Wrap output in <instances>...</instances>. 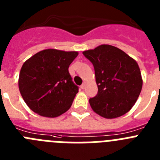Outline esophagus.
Segmentation results:
<instances>
[{
	"instance_id": "34e87169",
	"label": "esophagus",
	"mask_w": 160,
	"mask_h": 160,
	"mask_svg": "<svg viewBox=\"0 0 160 160\" xmlns=\"http://www.w3.org/2000/svg\"><path fill=\"white\" fill-rule=\"evenodd\" d=\"M86 86H87V83L83 82L82 84V86H81V88L82 89V90H84V89L86 88Z\"/></svg>"
}]
</instances>
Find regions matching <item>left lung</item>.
<instances>
[{"label": "left lung", "instance_id": "left-lung-1", "mask_svg": "<svg viewBox=\"0 0 160 160\" xmlns=\"http://www.w3.org/2000/svg\"><path fill=\"white\" fill-rule=\"evenodd\" d=\"M94 68L98 94L90 98L93 111L106 118L122 116L132 108L142 87L138 63L125 52L101 45L82 52Z\"/></svg>", "mask_w": 160, "mask_h": 160}]
</instances>
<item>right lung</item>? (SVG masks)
I'll use <instances>...</instances> for the list:
<instances>
[{
	"instance_id": "1",
	"label": "right lung",
	"mask_w": 160,
	"mask_h": 160,
	"mask_svg": "<svg viewBox=\"0 0 160 160\" xmlns=\"http://www.w3.org/2000/svg\"><path fill=\"white\" fill-rule=\"evenodd\" d=\"M78 54L76 51L48 49L25 61L18 86L24 101L33 112L55 118L70 108L78 87L68 69Z\"/></svg>"
}]
</instances>
